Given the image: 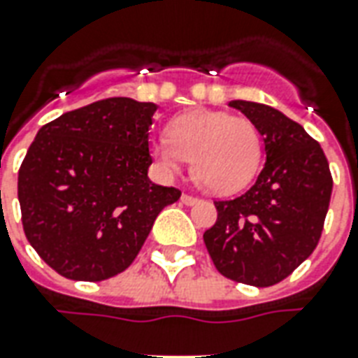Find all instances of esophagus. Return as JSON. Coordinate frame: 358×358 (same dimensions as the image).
Wrapping results in <instances>:
<instances>
[{
    "label": "esophagus",
    "mask_w": 358,
    "mask_h": 358,
    "mask_svg": "<svg viewBox=\"0 0 358 358\" xmlns=\"http://www.w3.org/2000/svg\"><path fill=\"white\" fill-rule=\"evenodd\" d=\"M180 199H182V203L184 205H194V203H197V201H201L199 197L189 196V194H182V197H180Z\"/></svg>",
    "instance_id": "1"
}]
</instances>
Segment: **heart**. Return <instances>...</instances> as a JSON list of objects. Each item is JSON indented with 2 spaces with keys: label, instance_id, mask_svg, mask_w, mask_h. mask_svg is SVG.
I'll return each mask as SVG.
<instances>
[{
  "label": "heart",
  "instance_id": "obj_1",
  "mask_svg": "<svg viewBox=\"0 0 358 358\" xmlns=\"http://www.w3.org/2000/svg\"><path fill=\"white\" fill-rule=\"evenodd\" d=\"M164 169L176 171L192 161V176L217 194H236L254 180L262 162V136L254 122L229 112L189 110L169 124V137L151 145Z\"/></svg>",
  "mask_w": 358,
  "mask_h": 358
}]
</instances>
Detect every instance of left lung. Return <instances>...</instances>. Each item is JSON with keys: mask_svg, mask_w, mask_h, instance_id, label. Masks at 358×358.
I'll return each instance as SVG.
<instances>
[{"mask_svg": "<svg viewBox=\"0 0 358 358\" xmlns=\"http://www.w3.org/2000/svg\"><path fill=\"white\" fill-rule=\"evenodd\" d=\"M266 143L256 184L234 199H219L217 221L203 232L217 271L236 283L271 287L318 246L334 178L322 147L279 110L232 101Z\"/></svg>", "mask_w": 358, "mask_h": 358, "instance_id": "8db88e82", "label": "left lung"}]
</instances>
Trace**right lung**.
<instances>
[{"mask_svg":"<svg viewBox=\"0 0 358 358\" xmlns=\"http://www.w3.org/2000/svg\"><path fill=\"white\" fill-rule=\"evenodd\" d=\"M155 110L116 96L38 129L17 194L24 236L59 275L96 283L126 271L157 215L182 196L147 176Z\"/></svg>","mask_w":358,"mask_h":358,"instance_id":"obj_1","label":"right lung"}]
</instances>
